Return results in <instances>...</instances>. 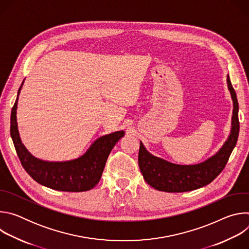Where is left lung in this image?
<instances>
[{"label": "left lung", "instance_id": "1", "mask_svg": "<svg viewBox=\"0 0 249 249\" xmlns=\"http://www.w3.org/2000/svg\"><path fill=\"white\" fill-rule=\"evenodd\" d=\"M227 82L233 101L231 131L226 143L216 155L198 164L180 165L151 155L140 142L139 166L144 179L153 188L164 192L192 191L211 183L223 171L236 145L239 133L236 93L229 76Z\"/></svg>", "mask_w": 249, "mask_h": 249}]
</instances>
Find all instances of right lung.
Segmentation results:
<instances>
[{
  "label": "right lung",
  "instance_id": "obj_1",
  "mask_svg": "<svg viewBox=\"0 0 249 249\" xmlns=\"http://www.w3.org/2000/svg\"><path fill=\"white\" fill-rule=\"evenodd\" d=\"M22 85L18 89L11 114V136L22 167L35 181L54 190L83 192L92 189L100 180L106 160L115 144L124 136V131L98 138L82 157L73 160L53 162L34 158L21 143L18 130L17 108Z\"/></svg>",
  "mask_w": 249,
  "mask_h": 249
}]
</instances>
